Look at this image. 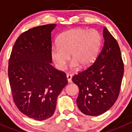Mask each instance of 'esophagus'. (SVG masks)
<instances>
[{
    "mask_svg": "<svg viewBox=\"0 0 132 132\" xmlns=\"http://www.w3.org/2000/svg\"><path fill=\"white\" fill-rule=\"evenodd\" d=\"M66 77H67V79H68V80L69 83H71V82H72V80H71V78H72V75L70 74H67Z\"/></svg>",
    "mask_w": 132,
    "mask_h": 132,
    "instance_id": "esophagus-1",
    "label": "esophagus"
}]
</instances>
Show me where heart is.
Masks as SVG:
<instances>
[{"instance_id":"obj_1","label":"heart","mask_w":132,"mask_h":132,"mask_svg":"<svg viewBox=\"0 0 132 132\" xmlns=\"http://www.w3.org/2000/svg\"><path fill=\"white\" fill-rule=\"evenodd\" d=\"M102 44V36L95 29H75L62 33L57 45L52 47L51 57L59 70L65 68L69 55L71 66L85 68L96 60Z\"/></svg>"}]
</instances>
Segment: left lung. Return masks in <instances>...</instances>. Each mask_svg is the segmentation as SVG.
<instances>
[{
	"mask_svg": "<svg viewBox=\"0 0 132 132\" xmlns=\"http://www.w3.org/2000/svg\"><path fill=\"white\" fill-rule=\"evenodd\" d=\"M102 51L91 66L72 78L79 88L78 109L87 116L101 115L113 106L119 96L124 63L118 41L106 27Z\"/></svg>",
	"mask_w": 132,
	"mask_h": 132,
	"instance_id": "obj_1",
	"label": "left lung"
}]
</instances>
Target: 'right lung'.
<instances>
[{"mask_svg":"<svg viewBox=\"0 0 132 132\" xmlns=\"http://www.w3.org/2000/svg\"><path fill=\"white\" fill-rule=\"evenodd\" d=\"M55 27L41 25L23 32L16 40L9 59L14 104L22 114L38 121L52 116L57 96L68 84L66 73L50 64L51 32Z\"/></svg>","mask_w":132,"mask_h":132,"instance_id":"obj_1","label":"right lung"}]
</instances>
